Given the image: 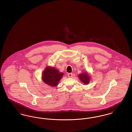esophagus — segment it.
Listing matches in <instances>:
<instances>
[{"mask_svg":"<svg viewBox=\"0 0 132 132\" xmlns=\"http://www.w3.org/2000/svg\"><path fill=\"white\" fill-rule=\"evenodd\" d=\"M67 75H68V77L69 78H72V77H73L72 73H68V74H67Z\"/></svg>","mask_w":132,"mask_h":132,"instance_id":"obj_1","label":"esophagus"}]
</instances>
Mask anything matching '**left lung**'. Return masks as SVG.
<instances>
[{
	"label": "left lung",
	"mask_w": 132,
	"mask_h": 132,
	"mask_svg": "<svg viewBox=\"0 0 132 132\" xmlns=\"http://www.w3.org/2000/svg\"><path fill=\"white\" fill-rule=\"evenodd\" d=\"M80 80L84 83V85H88L90 82V76L89 75L88 72H83L79 75Z\"/></svg>",
	"instance_id": "1"
}]
</instances>
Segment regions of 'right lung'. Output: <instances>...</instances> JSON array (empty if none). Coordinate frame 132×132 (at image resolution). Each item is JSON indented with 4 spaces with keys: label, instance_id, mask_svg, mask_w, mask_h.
Segmentation results:
<instances>
[{
    "label": "right lung",
    "instance_id": "1",
    "mask_svg": "<svg viewBox=\"0 0 132 132\" xmlns=\"http://www.w3.org/2000/svg\"><path fill=\"white\" fill-rule=\"evenodd\" d=\"M63 74L54 67L47 66L42 73V79L43 82L50 87H55L59 81L62 78Z\"/></svg>",
    "mask_w": 132,
    "mask_h": 132
}]
</instances>
